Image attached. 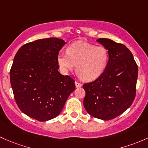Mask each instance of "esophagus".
I'll list each match as a JSON object with an SVG mask.
<instances>
[{
  "label": "esophagus",
  "mask_w": 148,
  "mask_h": 148,
  "mask_svg": "<svg viewBox=\"0 0 148 148\" xmlns=\"http://www.w3.org/2000/svg\"><path fill=\"white\" fill-rule=\"evenodd\" d=\"M75 87H76V88H80V87L82 86L81 83H78V82H77V81L75 82Z\"/></svg>",
  "instance_id": "esophagus-1"
}]
</instances>
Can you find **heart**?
<instances>
[{
  "label": "heart",
  "instance_id": "1",
  "mask_svg": "<svg viewBox=\"0 0 148 148\" xmlns=\"http://www.w3.org/2000/svg\"><path fill=\"white\" fill-rule=\"evenodd\" d=\"M109 60V52L104 46L78 40L67 48V54L58 56V63L65 73L74 69L83 80L91 81L100 77L106 70Z\"/></svg>",
  "mask_w": 148,
  "mask_h": 148
}]
</instances>
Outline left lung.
<instances>
[{
  "label": "left lung",
  "mask_w": 148,
  "mask_h": 148,
  "mask_svg": "<svg viewBox=\"0 0 148 148\" xmlns=\"http://www.w3.org/2000/svg\"><path fill=\"white\" fill-rule=\"evenodd\" d=\"M97 42L109 52L106 70L93 82L85 83L83 106L94 118L109 120L130 107L136 93L138 68L130 50L108 38Z\"/></svg>",
  "instance_id": "8db88e82"
}]
</instances>
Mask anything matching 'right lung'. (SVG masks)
<instances>
[{
  "mask_svg": "<svg viewBox=\"0 0 148 148\" xmlns=\"http://www.w3.org/2000/svg\"><path fill=\"white\" fill-rule=\"evenodd\" d=\"M65 43L57 38L40 39L15 56L10 84L18 108L30 118L44 122L57 117L75 89L73 79L58 71V56Z\"/></svg>",
  "mask_w": 148,
  "mask_h": 148,
  "instance_id": "add662e5",
  "label": "right lung"
}]
</instances>
